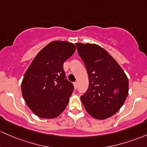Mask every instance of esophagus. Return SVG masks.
<instances>
[{"label": "esophagus", "instance_id": "1", "mask_svg": "<svg viewBox=\"0 0 147 147\" xmlns=\"http://www.w3.org/2000/svg\"><path fill=\"white\" fill-rule=\"evenodd\" d=\"M74 89H76L77 87H78V83H77V82H74Z\"/></svg>", "mask_w": 147, "mask_h": 147}]
</instances>
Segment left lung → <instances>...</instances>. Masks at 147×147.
Returning a JSON list of instances; mask_svg holds the SVG:
<instances>
[{
    "instance_id": "1",
    "label": "left lung",
    "mask_w": 147,
    "mask_h": 147,
    "mask_svg": "<svg viewBox=\"0 0 147 147\" xmlns=\"http://www.w3.org/2000/svg\"><path fill=\"white\" fill-rule=\"evenodd\" d=\"M86 67L89 88L80 96L85 110L92 117L103 120L115 115L128 94V77L117 61L104 49L95 44H76Z\"/></svg>"
}]
</instances>
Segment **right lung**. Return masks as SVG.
Wrapping results in <instances>:
<instances>
[{
  "label": "right lung",
  "instance_id": "add662e5",
  "mask_svg": "<svg viewBox=\"0 0 147 147\" xmlns=\"http://www.w3.org/2000/svg\"><path fill=\"white\" fill-rule=\"evenodd\" d=\"M75 51L73 43L54 41L38 53L26 70L21 92L26 104L37 116L53 119L65 110L74 85L65 79L63 64Z\"/></svg>",
  "mask_w": 147,
  "mask_h": 147
}]
</instances>
